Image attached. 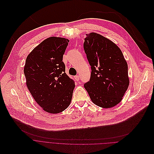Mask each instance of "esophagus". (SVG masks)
<instances>
[{"label": "esophagus", "instance_id": "1", "mask_svg": "<svg viewBox=\"0 0 154 154\" xmlns=\"http://www.w3.org/2000/svg\"><path fill=\"white\" fill-rule=\"evenodd\" d=\"M75 79H76V81H78L79 80V75H77V76H75Z\"/></svg>", "mask_w": 154, "mask_h": 154}]
</instances>
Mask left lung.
I'll return each instance as SVG.
<instances>
[{"instance_id":"left-lung-1","label":"left lung","mask_w":154,"mask_h":154,"mask_svg":"<svg viewBox=\"0 0 154 154\" xmlns=\"http://www.w3.org/2000/svg\"><path fill=\"white\" fill-rule=\"evenodd\" d=\"M86 36L84 48L91 72L84 88L95 104L113 107L121 101L129 87L128 63L120 48L110 39L94 32Z\"/></svg>"}]
</instances>
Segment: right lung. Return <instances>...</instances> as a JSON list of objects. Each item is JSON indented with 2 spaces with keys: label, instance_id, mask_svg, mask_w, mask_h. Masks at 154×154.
I'll list each match as a JSON object with an SVG mask.
<instances>
[{
  "label": "right lung",
  "instance_id": "obj_1",
  "mask_svg": "<svg viewBox=\"0 0 154 154\" xmlns=\"http://www.w3.org/2000/svg\"><path fill=\"white\" fill-rule=\"evenodd\" d=\"M69 40L50 37L26 57V85L36 102L50 113L63 112L70 105L75 84L65 73L63 55Z\"/></svg>",
  "mask_w": 154,
  "mask_h": 154
}]
</instances>
